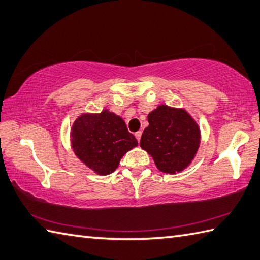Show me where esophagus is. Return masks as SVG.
<instances>
[{"mask_svg": "<svg viewBox=\"0 0 260 260\" xmlns=\"http://www.w3.org/2000/svg\"><path fill=\"white\" fill-rule=\"evenodd\" d=\"M136 138H137V140H138V142H140V139H141V136H142V132L141 131H138V132H136Z\"/></svg>", "mask_w": 260, "mask_h": 260, "instance_id": "obj_1", "label": "esophagus"}]
</instances>
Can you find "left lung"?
<instances>
[{
  "mask_svg": "<svg viewBox=\"0 0 260 260\" xmlns=\"http://www.w3.org/2000/svg\"><path fill=\"white\" fill-rule=\"evenodd\" d=\"M140 147L151 155L157 168L175 175L191 164L200 146V129L184 109L160 105L148 114Z\"/></svg>",
  "mask_w": 260,
  "mask_h": 260,
  "instance_id": "8db88e82",
  "label": "left lung"
}]
</instances>
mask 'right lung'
<instances>
[{
	"mask_svg": "<svg viewBox=\"0 0 260 260\" xmlns=\"http://www.w3.org/2000/svg\"><path fill=\"white\" fill-rule=\"evenodd\" d=\"M70 136L77 157L101 176L113 172L121 158L138 145L123 119L108 109L101 113L79 115L73 122Z\"/></svg>",
	"mask_w": 260,
	"mask_h": 260,
	"instance_id": "right-lung-1",
	"label": "right lung"
}]
</instances>
